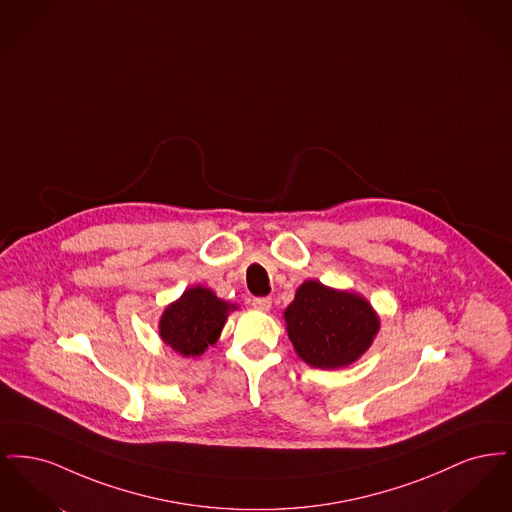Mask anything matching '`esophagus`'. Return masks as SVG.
Here are the masks:
<instances>
[{"label": "esophagus", "instance_id": "esophagus-1", "mask_svg": "<svg viewBox=\"0 0 512 512\" xmlns=\"http://www.w3.org/2000/svg\"><path fill=\"white\" fill-rule=\"evenodd\" d=\"M257 311H268L270 305H272V299L270 297H253V303H251Z\"/></svg>", "mask_w": 512, "mask_h": 512}]
</instances>
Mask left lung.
Masks as SVG:
<instances>
[{
    "label": "left lung",
    "mask_w": 512,
    "mask_h": 512,
    "mask_svg": "<svg viewBox=\"0 0 512 512\" xmlns=\"http://www.w3.org/2000/svg\"><path fill=\"white\" fill-rule=\"evenodd\" d=\"M284 318L297 355L324 370L355 363L380 328L363 297L326 288L317 280L299 286Z\"/></svg>",
    "instance_id": "obj_1"
}]
</instances>
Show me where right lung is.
<instances>
[{
    "label": "right lung",
    "instance_id": "add662e5",
    "mask_svg": "<svg viewBox=\"0 0 512 512\" xmlns=\"http://www.w3.org/2000/svg\"><path fill=\"white\" fill-rule=\"evenodd\" d=\"M230 309L234 305H228L211 290L192 288L163 313L159 324L161 338L180 355H201L219 340Z\"/></svg>",
    "mask_w": 512,
    "mask_h": 512
}]
</instances>
